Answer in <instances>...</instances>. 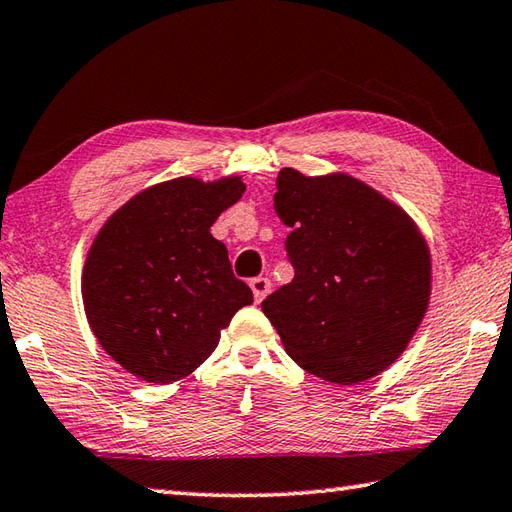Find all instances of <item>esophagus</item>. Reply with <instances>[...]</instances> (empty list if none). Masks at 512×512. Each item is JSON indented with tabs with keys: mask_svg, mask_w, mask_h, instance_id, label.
<instances>
[{
	"mask_svg": "<svg viewBox=\"0 0 512 512\" xmlns=\"http://www.w3.org/2000/svg\"><path fill=\"white\" fill-rule=\"evenodd\" d=\"M249 287H252V291H254V300L256 302L263 300L271 291V283H269L267 278H254L252 283H249Z\"/></svg>",
	"mask_w": 512,
	"mask_h": 512,
	"instance_id": "1",
	"label": "esophagus"
}]
</instances>
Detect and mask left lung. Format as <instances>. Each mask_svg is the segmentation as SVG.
I'll use <instances>...</instances> for the list:
<instances>
[{
  "label": "left lung",
  "instance_id": "obj_1",
  "mask_svg": "<svg viewBox=\"0 0 512 512\" xmlns=\"http://www.w3.org/2000/svg\"><path fill=\"white\" fill-rule=\"evenodd\" d=\"M274 210L291 227L294 280L263 300L287 356L316 378L358 384L409 347L431 300V252L402 207L347 172L283 168Z\"/></svg>",
  "mask_w": 512,
  "mask_h": 512
}]
</instances>
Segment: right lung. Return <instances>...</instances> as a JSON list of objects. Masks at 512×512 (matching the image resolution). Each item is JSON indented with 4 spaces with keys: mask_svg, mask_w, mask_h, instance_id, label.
<instances>
[{
    "mask_svg": "<svg viewBox=\"0 0 512 512\" xmlns=\"http://www.w3.org/2000/svg\"><path fill=\"white\" fill-rule=\"evenodd\" d=\"M245 190L238 174L179 176L145 187L101 225L81 271L83 311L103 351L134 378L183 380L254 302L210 234Z\"/></svg>",
    "mask_w": 512,
    "mask_h": 512,
    "instance_id": "right-lung-1",
    "label": "right lung"
}]
</instances>
